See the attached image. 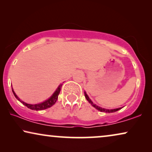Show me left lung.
Masks as SVG:
<instances>
[{
  "label": "left lung",
  "mask_w": 152,
  "mask_h": 152,
  "mask_svg": "<svg viewBox=\"0 0 152 152\" xmlns=\"http://www.w3.org/2000/svg\"><path fill=\"white\" fill-rule=\"evenodd\" d=\"M84 95H85V97H86L87 100L88 101V102L91 104H92V106L93 107H95V109L98 110L99 111H102V112H105V113H113V112H115L118 111V110L121 109L122 108H118V109H104V108H102V107H99L98 106H97L96 104H93V102L91 100V99L89 98L88 95L86 94V92H84Z\"/></svg>",
  "instance_id": "8db88e82"
}]
</instances>
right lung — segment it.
<instances>
[{
    "instance_id": "obj_1",
    "label": "right lung",
    "mask_w": 152,
    "mask_h": 152,
    "mask_svg": "<svg viewBox=\"0 0 152 152\" xmlns=\"http://www.w3.org/2000/svg\"><path fill=\"white\" fill-rule=\"evenodd\" d=\"M61 86H62V84H60L59 86H58L57 90H56L55 91V93H53V95H52V96L50 97V98L48 99L47 100L44 101L43 102H41V103H39V104H27L26 102H24L21 101L19 98H18V97L16 95L15 92L14 91L13 88H12V92H13L14 96H15L16 98L17 99L18 101H20L22 104H23L25 106H26L27 107L29 108V109H30L32 110H36V111H41V110H44V109H48V108L51 107L52 106L55 104V102L57 100L58 95H59V93H60V91H61Z\"/></svg>"
}]
</instances>
